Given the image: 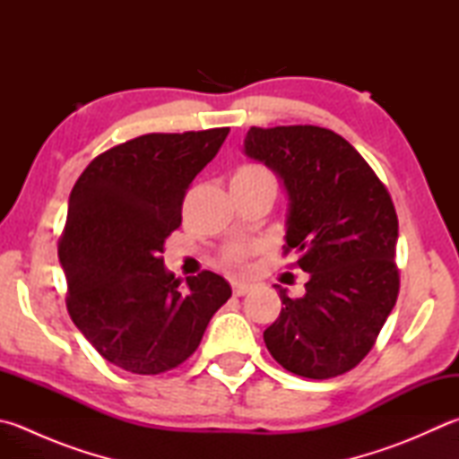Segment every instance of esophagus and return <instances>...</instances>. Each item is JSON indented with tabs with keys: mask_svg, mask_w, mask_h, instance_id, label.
Returning <instances> with one entry per match:
<instances>
[{
	"mask_svg": "<svg viewBox=\"0 0 459 459\" xmlns=\"http://www.w3.org/2000/svg\"><path fill=\"white\" fill-rule=\"evenodd\" d=\"M231 290H233V296L241 298V296H246V293L252 291V285L244 283V281H233V283H231Z\"/></svg>",
	"mask_w": 459,
	"mask_h": 459,
	"instance_id": "obj_1",
	"label": "esophagus"
}]
</instances>
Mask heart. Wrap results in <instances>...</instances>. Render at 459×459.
Instances as JSON below:
<instances>
[{
  "mask_svg": "<svg viewBox=\"0 0 459 459\" xmlns=\"http://www.w3.org/2000/svg\"><path fill=\"white\" fill-rule=\"evenodd\" d=\"M233 184H244V186H267L272 189H278V179L272 174V169H267L262 163H246L236 169V174L231 176ZM257 252V246L249 244H233L226 247L221 259L223 264L233 267V270H241L247 264V259Z\"/></svg>",
  "mask_w": 459,
  "mask_h": 459,
  "instance_id": "heart-1",
  "label": "heart"
}]
</instances>
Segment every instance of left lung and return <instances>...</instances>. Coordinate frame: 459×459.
<instances>
[{
	"instance_id": "1",
	"label": "left lung",
	"mask_w": 459,
	"mask_h": 459,
	"mask_svg": "<svg viewBox=\"0 0 459 459\" xmlns=\"http://www.w3.org/2000/svg\"><path fill=\"white\" fill-rule=\"evenodd\" d=\"M246 153L283 179L290 194L283 255L309 273L304 298H281L264 332L291 374L342 376L374 348L400 293L397 213L384 181L358 150L317 126L249 127Z\"/></svg>"
}]
</instances>
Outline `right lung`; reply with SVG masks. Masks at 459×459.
Listing matches in <instances>:
<instances>
[{
  "mask_svg": "<svg viewBox=\"0 0 459 459\" xmlns=\"http://www.w3.org/2000/svg\"><path fill=\"white\" fill-rule=\"evenodd\" d=\"M228 134H145L100 153L77 178L57 244L65 306L109 364L140 376L178 368L231 298L230 283L213 272L181 290L161 257L166 238L181 226L189 186Z\"/></svg>",
  "mask_w": 459,
  "mask_h": 459,
  "instance_id": "add662e5",
  "label": "right lung"
}]
</instances>
